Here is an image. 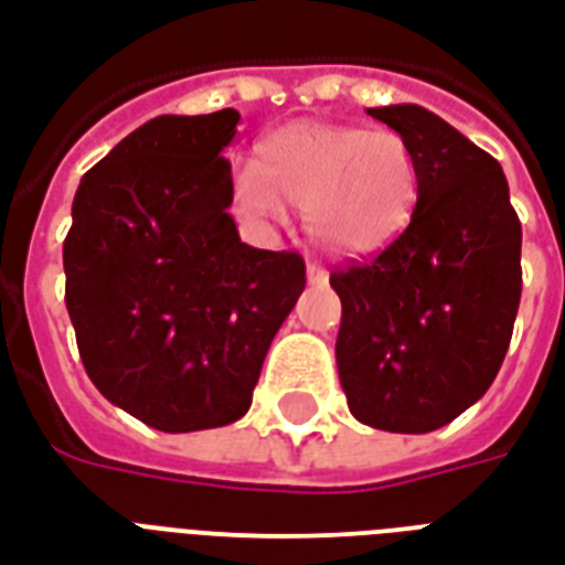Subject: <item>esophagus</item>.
I'll return each instance as SVG.
<instances>
[{
  "label": "esophagus",
  "instance_id": "34e87169",
  "mask_svg": "<svg viewBox=\"0 0 565 565\" xmlns=\"http://www.w3.org/2000/svg\"><path fill=\"white\" fill-rule=\"evenodd\" d=\"M307 279L312 282V286H328V270L321 265H316V262H309L307 265Z\"/></svg>",
  "mask_w": 565,
  "mask_h": 565
}]
</instances>
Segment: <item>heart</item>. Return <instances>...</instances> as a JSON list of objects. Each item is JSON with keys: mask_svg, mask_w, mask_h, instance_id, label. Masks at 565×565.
I'll use <instances>...</instances> for the list:
<instances>
[{"mask_svg": "<svg viewBox=\"0 0 565 565\" xmlns=\"http://www.w3.org/2000/svg\"><path fill=\"white\" fill-rule=\"evenodd\" d=\"M419 199L417 157L396 130L330 121H295L256 148V169L237 172L232 202L249 223L267 226L282 205L303 211L316 247L363 258L408 228Z\"/></svg>", "mask_w": 565, "mask_h": 565, "instance_id": "heart-1", "label": "heart"}]
</instances>
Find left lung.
Masks as SVG:
<instances>
[{
    "label": "left lung",
    "mask_w": 565,
    "mask_h": 565,
    "mask_svg": "<svg viewBox=\"0 0 565 565\" xmlns=\"http://www.w3.org/2000/svg\"><path fill=\"white\" fill-rule=\"evenodd\" d=\"M417 157L408 228L369 265L330 274L342 300L339 381L351 414L426 435L486 396L521 300V223L489 151L417 104L375 106Z\"/></svg>",
    "instance_id": "1"
}]
</instances>
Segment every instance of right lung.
Listing matches in <instances>:
<instances>
[{"label": "right lung", "mask_w": 565, "mask_h": 565, "mask_svg": "<svg viewBox=\"0 0 565 565\" xmlns=\"http://www.w3.org/2000/svg\"><path fill=\"white\" fill-rule=\"evenodd\" d=\"M241 113L157 116L76 186L65 303L88 379L178 435L249 411L265 354L307 286L298 253L241 241L232 163Z\"/></svg>", "instance_id": "obj_1"}]
</instances>
